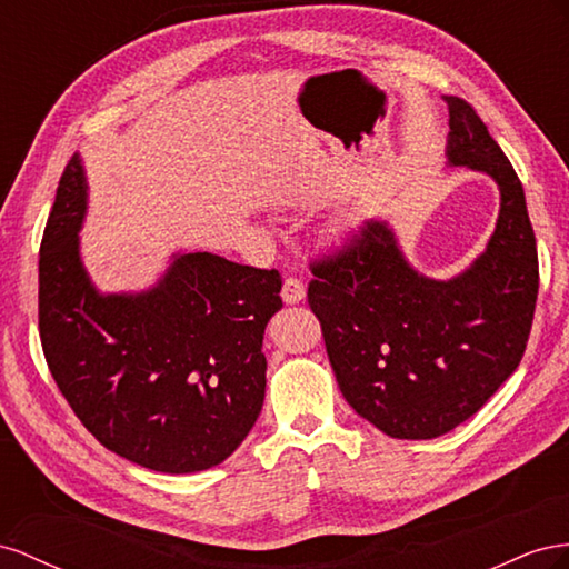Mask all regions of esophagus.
Wrapping results in <instances>:
<instances>
[{"instance_id": "1", "label": "esophagus", "mask_w": 569, "mask_h": 569, "mask_svg": "<svg viewBox=\"0 0 569 569\" xmlns=\"http://www.w3.org/2000/svg\"><path fill=\"white\" fill-rule=\"evenodd\" d=\"M305 283L300 279H296V276H288V279L283 281V288H281V298L283 302L288 305H296L300 300H305Z\"/></svg>"}]
</instances>
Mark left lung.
<instances>
[{
	"label": "left lung",
	"instance_id": "left-lung-1",
	"mask_svg": "<svg viewBox=\"0 0 569 569\" xmlns=\"http://www.w3.org/2000/svg\"><path fill=\"white\" fill-rule=\"evenodd\" d=\"M448 164L489 173L500 214L465 273H417L383 221L310 262L307 302L350 408L391 438H436L472 417L517 369L539 296V254L525 188L475 107L446 97Z\"/></svg>",
	"mask_w": 569,
	"mask_h": 569
}]
</instances>
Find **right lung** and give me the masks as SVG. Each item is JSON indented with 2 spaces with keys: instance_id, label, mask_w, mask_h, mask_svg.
Instances as JSON below:
<instances>
[{
  "instance_id": "right-lung-1",
  "label": "right lung",
  "mask_w": 569,
  "mask_h": 569,
  "mask_svg": "<svg viewBox=\"0 0 569 569\" xmlns=\"http://www.w3.org/2000/svg\"><path fill=\"white\" fill-rule=\"evenodd\" d=\"M88 186L73 154L40 246L38 321L47 367L107 450L167 475L223 462L262 412L276 269L178 254L138 296H100L78 254Z\"/></svg>"
}]
</instances>
